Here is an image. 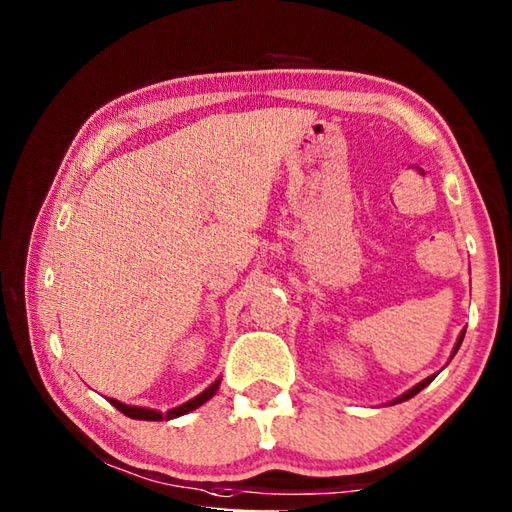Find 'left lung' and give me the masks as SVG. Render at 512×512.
Returning a JSON list of instances; mask_svg holds the SVG:
<instances>
[{"label":"left lung","mask_w":512,"mask_h":512,"mask_svg":"<svg viewBox=\"0 0 512 512\" xmlns=\"http://www.w3.org/2000/svg\"><path fill=\"white\" fill-rule=\"evenodd\" d=\"M463 336H465V332H461V336H458V343H456V348H454V354H456V350H458V348H461V343H463ZM433 377H436V375H433ZM433 377H427V379H424V381H420V384H418V386H413L411 391H406L402 397H397V400H395L393 404H400V402L411 400V397H413V395H418L424 386H429V384H431Z\"/></svg>","instance_id":"obj_1"}]
</instances>
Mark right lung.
Instances as JSON below:
<instances>
[{
    "instance_id": "add662e5",
    "label": "right lung",
    "mask_w": 512,
    "mask_h": 512,
    "mask_svg": "<svg viewBox=\"0 0 512 512\" xmlns=\"http://www.w3.org/2000/svg\"><path fill=\"white\" fill-rule=\"evenodd\" d=\"M219 384H221V381H214L210 388H205V391L201 395H196L194 400L180 404V406H176V409H171L167 413H160V411H153V409H142V406H128V404H121L117 400H108V402L115 406L117 411L128 415V418H135V420H171V418H178V415H185L189 411L198 409V406H201V404H205L216 393V388H219Z\"/></svg>"
}]
</instances>
